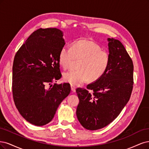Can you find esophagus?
<instances>
[{
    "mask_svg": "<svg viewBox=\"0 0 149 149\" xmlns=\"http://www.w3.org/2000/svg\"><path fill=\"white\" fill-rule=\"evenodd\" d=\"M70 87H71V90H72V92H75V89H76V88H75V86H74V85H70Z\"/></svg>",
    "mask_w": 149,
    "mask_h": 149,
    "instance_id": "obj_1",
    "label": "esophagus"
}]
</instances>
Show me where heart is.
<instances>
[{
  "mask_svg": "<svg viewBox=\"0 0 149 149\" xmlns=\"http://www.w3.org/2000/svg\"><path fill=\"white\" fill-rule=\"evenodd\" d=\"M74 59L80 60L77 70L64 73L63 79L72 85L77 86L88 80L95 81L106 73L110 63L108 52L92 41L83 40L64 46L59 51V62L64 69H68Z\"/></svg>",
  "mask_w": 149,
  "mask_h": 149,
  "instance_id": "b5f03b06",
  "label": "heart"
}]
</instances>
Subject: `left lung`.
<instances>
[{"mask_svg": "<svg viewBox=\"0 0 149 149\" xmlns=\"http://www.w3.org/2000/svg\"><path fill=\"white\" fill-rule=\"evenodd\" d=\"M108 41L110 63L106 73L88 84L87 89H76L79 98L77 117L88 130H97L113 122L129 102L132 91V61L121 41L114 38H108Z\"/></svg>", "mask_w": 149, "mask_h": 149, "instance_id": "left-lung-1", "label": "left lung"}]
</instances>
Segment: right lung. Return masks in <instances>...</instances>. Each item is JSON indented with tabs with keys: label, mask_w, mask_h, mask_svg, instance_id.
<instances>
[{
	"label": "right lung",
	"mask_w": 149,
	"mask_h": 149,
	"mask_svg": "<svg viewBox=\"0 0 149 149\" xmlns=\"http://www.w3.org/2000/svg\"><path fill=\"white\" fill-rule=\"evenodd\" d=\"M65 44L60 30L40 28L28 37L14 57L13 100L22 117L33 125L44 126L51 121L70 92L67 83L54 84L47 88V84L62 77L59 54Z\"/></svg>",
	"instance_id": "right-lung-1"
}]
</instances>
